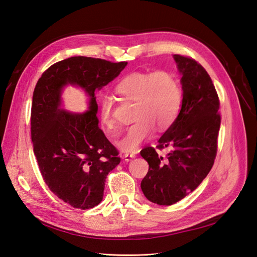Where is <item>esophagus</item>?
<instances>
[{
    "instance_id": "34e87169",
    "label": "esophagus",
    "mask_w": 257,
    "mask_h": 257,
    "mask_svg": "<svg viewBox=\"0 0 257 257\" xmlns=\"http://www.w3.org/2000/svg\"><path fill=\"white\" fill-rule=\"evenodd\" d=\"M135 157H136L135 152H125V154L123 155V159H124V160H125V161H131L132 159L135 158Z\"/></svg>"
}]
</instances>
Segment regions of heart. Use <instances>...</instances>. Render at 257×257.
Segmentation results:
<instances>
[{
	"label": "heart",
	"mask_w": 257,
	"mask_h": 257,
	"mask_svg": "<svg viewBox=\"0 0 257 257\" xmlns=\"http://www.w3.org/2000/svg\"><path fill=\"white\" fill-rule=\"evenodd\" d=\"M121 98L134 101L135 123L119 142L122 150L135 151L154 134L155 127L172 126L182 108L183 92L176 75L171 71H135L125 75L114 87ZM101 123L108 130L115 126L112 100L103 97L99 106Z\"/></svg>",
	"instance_id": "heart-1"
}]
</instances>
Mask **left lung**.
I'll list each match as a JSON object with an SVG mask.
<instances>
[{
	"label": "left lung",
	"mask_w": 257,
	"mask_h": 257,
	"mask_svg": "<svg viewBox=\"0 0 257 257\" xmlns=\"http://www.w3.org/2000/svg\"><path fill=\"white\" fill-rule=\"evenodd\" d=\"M183 74L182 109L161 136L157 147H145L141 156L149 164L142 190L149 201L172 205L195 190L209 174L217 154L220 127L219 98L212 79L198 61L174 55ZM168 148L164 158L156 149Z\"/></svg>",
	"instance_id": "8db88e82"
}]
</instances>
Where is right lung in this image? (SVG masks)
<instances>
[{
  "instance_id": "obj_1",
  "label": "right lung",
  "mask_w": 257,
  "mask_h": 257,
  "mask_svg": "<svg viewBox=\"0 0 257 257\" xmlns=\"http://www.w3.org/2000/svg\"><path fill=\"white\" fill-rule=\"evenodd\" d=\"M126 61L77 56L52 65L39 79L31 107V140L39 169L50 190L74 209L98 205L119 151L98 126L95 91L107 85ZM79 85L91 97L90 110L70 114L59 108L61 88Z\"/></svg>"
}]
</instances>
